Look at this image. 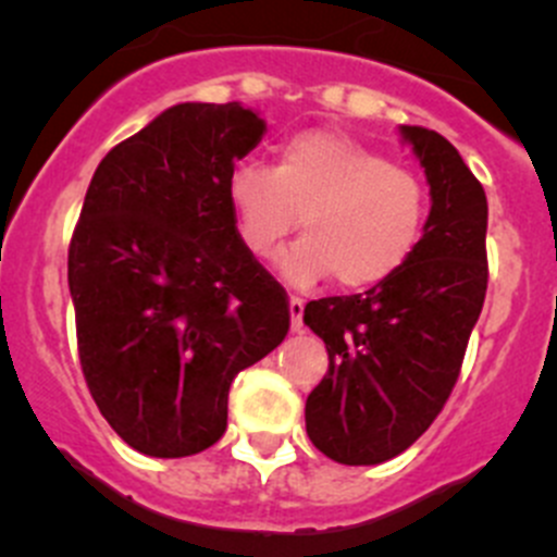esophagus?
Masks as SVG:
<instances>
[{
	"instance_id": "1",
	"label": "esophagus",
	"mask_w": 557,
	"mask_h": 557,
	"mask_svg": "<svg viewBox=\"0 0 557 557\" xmlns=\"http://www.w3.org/2000/svg\"><path fill=\"white\" fill-rule=\"evenodd\" d=\"M290 307V329L294 331H301V325H305V299H299V296H290L288 301Z\"/></svg>"
}]
</instances>
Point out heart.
Instances as JSON below:
<instances>
[{
  "label": "heart",
  "mask_w": 557,
  "mask_h": 557,
  "mask_svg": "<svg viewBox=\"0 0 557 557\" xmlns=\"http://www.w3.org/2000/svg\"><path fill=\"white\" fill-rule=\"evenodd\" d=\"M228 201L256 258H272L301 218L307 234L283 258V274L299 285L334 274L345 290L377 288L401 272L431 210L418 172L334 128L285 139L274 166L239 161Z\"/></svg>",
  "instance_id": "heart-1"
}]
</instances>
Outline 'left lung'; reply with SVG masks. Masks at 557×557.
Wrapping results in <instances>:
<instances>
[{"label": "left lung", "instance_id": "left-lung-1", "mask_svg": "<svg viewBox=\"0 0 557 557\" xmlns=\"http://www.w3.org/2000/svg\"><path fill=\"white\" fill-rule=\"evenodd\" d=\"M431 185V212L407 267L367 294L305 307L329 372L307 396V434L336 463L396 458L429 431L458 383L487 290V199L442 134L401 126Z\"/></svg>", "mask_w": 557, "mask_h": 557}]
</instances>
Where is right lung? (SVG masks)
I'll list each match as a JSON object with an SVG mask.
<instances>
[{"label": "right lung", "instance_id": "obj_1", "mask_svg": "<svg viewBox=\"0 0 557 557\" xmlns=\"http://www.w3.org/2000/svg\"><path fill=\"white\" fill-rule=\"evenodd\" d=\"M263 132L239 102L174 104L88 185L70 243L77 352L99 412L137 453L215 445L234 377L290 329L288 294L228 201V174Z\"/></svg>", "mask_w": 557, "mask_h": 557}]
</instances>
